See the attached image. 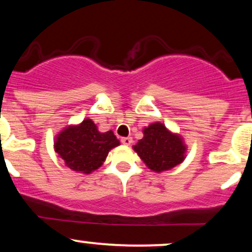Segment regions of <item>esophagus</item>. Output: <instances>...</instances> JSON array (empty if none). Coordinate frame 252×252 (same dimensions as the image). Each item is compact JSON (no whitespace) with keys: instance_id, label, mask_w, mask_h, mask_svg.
I'll use <instances>...</instances> for the list:
<instances>
[{"instance_id":"obj_1","label":"esophagus","mask_w":252,"mask_h":252,"mask_svg":"<svg viewBox=\"0 0 252 252\" xmlns=\"http://www.w3.org/2000/svg\"><path fill=\"white\" fill-rule=\"evenodd\" d=\"M121 142L123 144H126V146H130V144L132 143V138L131 137H122L121 138Z\"/></svg>"}]
</instances>
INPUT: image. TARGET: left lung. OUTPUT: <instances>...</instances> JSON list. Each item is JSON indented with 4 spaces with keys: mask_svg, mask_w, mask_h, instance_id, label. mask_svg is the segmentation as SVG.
<instances>
[{
    "mask_svg": "<svg viewBox=\"0 0 252 252\" xmlns=\"http://www.w3.org/2000/svg\"><path fill=\"white\" fill-rule=\"evenodd\" d=\"M143 138L134 147L143 162L155 172L168 170L185 158L186 147L161 123H153L143 130Z\"/></svg>",
    "mask_w": 252,
    "mask_h": 252,
    "instance_id": "obj_1",
    "label": "left lung"
}]
</instances>
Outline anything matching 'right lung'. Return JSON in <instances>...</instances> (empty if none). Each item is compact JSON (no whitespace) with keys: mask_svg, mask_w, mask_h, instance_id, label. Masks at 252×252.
I'll list each match as a JSON object with an SVG mask.
<instances>
[{"mask_svg":"<svg viewBox=\"0 0 252 252\" xmlns=\"http://www.w3.org/2000/svg\"><path fill=\"white\" fill-rule=\"evenodd\" d=\"M120 144L111 130L99 132L90 118L77 126H70L58 135L56 152L65 161L68 168L76 172L89 173L102 166L110 149Z\"/></svg>","mask_w":252,"mask_h":252,"instance_id":"obj_1","label":"right lung"}]
</instances>
